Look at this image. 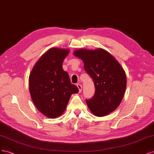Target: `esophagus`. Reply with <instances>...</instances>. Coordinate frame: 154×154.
<instances>
[{"instance_id":"1","label":"esophagus","mask_w":154,"mask_h":154,"mask_svg":"<svg viewBox=\"0 0 154 154\" xmlns=\"http://www.w3.org/2000/svg\"><path fill=\"white\" fill-rule=\"evenodd\" d=\"M77 86L78 87V88H79V92H81V91H82V85L81 84H77Z\"/></svg>"}]
</instances>
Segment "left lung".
I'll list each match as a JSON object with an SVG mask.
<instances>
[{
	"mask_svg": "<svg viewBox=\"0 0 154 154\" xmlns=\"http://www.w3.org/2000/svg\"><path fill=\"white\" fill-rule=\"evenodd\" d=\"M73 54L82 59L95 85L93 97L86 100L89 109L99 117L113 112L120 104L127 85L125 73L120 63L102 48L79 49Z\"/></svg>",
	"mask_w": 154,
	"mask_h": 154,
	"instance_id": "left-lung-1",
	"label": "left lung"
}]
</instances>
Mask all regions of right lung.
Masks as SVG:
<instances>
[{"label": "right lung", "mask_w": 154, "mask_h": 154, "mask_svg": "<svg viewBox=\"0 0 154 154\" xmlns=\"http://www.w3.org/2000/svg\"><path fill=\"white\" fill-rule=\"evenodd\" d=\"M68 53V49L50 48L39 59L29 75L32 100L38 111L48 118L61 116L71 95L79 92L63 69Z\"/></svg>", "instance_id": "right-lung-1"}]
</instances>
